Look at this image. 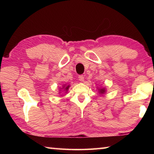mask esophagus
Wrapping results in <instances>:
<instances>
[{
    "label": "esophagus",
    "instance_id": "obj_1",
    "mask_svg": "<svg viewBox=\"0 0 154 154\" xmlns=\"http://www.w3.org/2000/svg\"><path fill=\"white\" fill-rule=\"evenodd\" d=\"M79 80L80 81V82H83V81H84V77H83V75H79Z\"/></svg>",
    "mask_w": 154,
    "mask_h": 154
}]
</instances>
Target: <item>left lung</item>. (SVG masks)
<instances>
[{"label":"left lung","instance_id":"obj_1","mask_svg":"<svg viewBox=\"0 0 154 154\" xmlns=\"http://www.w3.org/2000/svg\"><path fill=\"white\" fill-rule=\"evenodd\" d=\"M99 92H100V94H103V93H105V88H103V89H100V90H99Z\"/></svg>","mask_w":154,"mask_h":154}]
</instances>
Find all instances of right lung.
<instances>
[{
	"label": "right lung",
	"mask_w": 154,
	"mask_h": 154,
	"mask_svg": "<svg viewBox=\"0 0 154 154\" xmlns=\"http://www.w3.org/2000/svg\"><path fill=\"white\" fill-rule=\"evenodd\" d=\"M69 85H68V86H67V87H66V88H64H64H64L65 90H67L68 89H69Z\"/></svg>",
	"instance_id": "add662e5"
}]
</instances>
